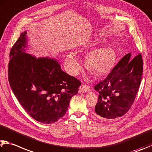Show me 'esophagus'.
Masks as SVG:
<instances>
[{"mask_svg":"<svg viewBox=\"0 0 152 152\" xmlns=\"http://www.w3.org/2000/svg\"><path fill=\"white\" fill-rule=\"evenodd\" d=\"M90 91V88L87 86L86 85H81L80 86L79 88V93H86V92H88Z\"/></svg>","mask_w":152,"mask_h":152,"instance_id":"1","label":"esophagus"}]
</instances>
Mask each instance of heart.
Masks as SVG:
<instances>
[{
	"label": "heart",
	"mask_w": 152,
	"mask_h": 152,
	"mask_svg": "<svg viewBox=\"0 0 152 152\" xmlns=\"http://www.w3.org/2000/svg\"><path fill=\"white\" fill-rule=\"evenodd\" d=\"M115 61V54L109 46H101L90 52L87 57L88 67L97 74H104L111 70ZM64 66L71 75H76L81 69V63L75 54H68L64 60Z\"/></svg>",
	"instance_id": "heart-1"
}]
</instances>
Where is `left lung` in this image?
<instances>
[{
  "label": "left lung",
  "instance_id": "1",
  "mask_svg": "<svg viewBox=\"0 0 152 152\" xmlns=\"http://www.w3.org/2000/svg\"><path fill=\"white\" fill-rule=\"evenodd\" d=\"M125 55L104 81L96 84L99 93L95 114L103 120H113L128 112L141 84L143 60L139 54L134 58Z\"/></svg>",
  "mask_w": 152,
  "mask_h": 152
}]
</instances>
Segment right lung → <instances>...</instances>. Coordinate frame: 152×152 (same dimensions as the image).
<instances>
[{
  "label": "right lung",
  "instance_id": "1",
  "mask_svg": "<svg viewBox=\"0 0 152 152\" xmlns=\"http://www.w3.org/2000/svg\"><path fill=\"white\" fill-rule=\"evenodd\" d=\"M27 32L21 33L10 52L9 81L26 112L38 122H57L67 112L80 82L62 70L54 58H37L26 52Z\"/></svg>",
  "mask_w": 152,
  "mask_h": 152
}]
</instances>
